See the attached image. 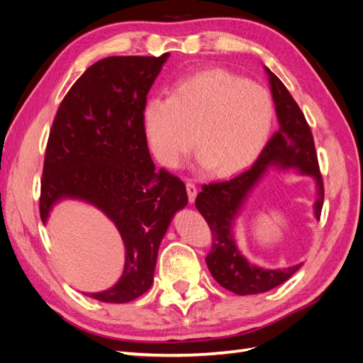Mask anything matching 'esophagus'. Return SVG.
I'll use <instances>...</instances> for the list:
<instances>
[{
    "mask_svg": "<svg viewBox=\"0 0 363 363\" xmlns=\"http://www.w3.org/2000/svg\"><path fill=\"white\" fill-rule=\"evenodd\" d=\"M186 191H188V196H189V201L194 203L196 199V186L192 182L186 183Z\"/></svg>",
    "mask_w": 363,
    "mask_h": 363,
    "instance_id": "esophagus-1",
    "label": "esophagus"
}]
</instances>
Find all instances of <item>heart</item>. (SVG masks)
<instances>
[{
  "instance_id": "obj_1",
  "label": "heart",
  "mask_w": 363,
  "mask_h": 363,
  "mask_svg": "<svg viewBox=\"0 0 363 363\" xmlns=\"http://www.w3.org/2000/svg\"><path fill=\"white\" fill-rule=\"evenodd\" d=\"M274 123L269 92L225 69L180 79L169 96H151L142 107L147 144L164 167L175 168L192 144L203 167L216 175L248 168L267 145Z\"/></svg>"
}]
</instances>
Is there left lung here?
<instances>
[{"mask_svg": "<svg viewBox=\"0 0 363 363\" xmlns=\"http://www.w3.org/2000/svg\"><path fill=\"white\" fill-rule=\"evenodd\" d=\"M271 94L279 118V131L268 140L252 167L228 182L203 184L195 200L199 212L212 230V251L206 257L208 271L223 288L238 295L262 294L277 288L298 271L303 263L283 269H268L251 263L236 245L235 223L238 215L269 167L279 169H298L300 175H309L315 182L316 200L313 215L321 216L324 203V184L318 167L313 136L309 124L279 77L265 68Z\"/></svg>", "mask_w": 363, "mask_h": 363, "instance_id": "8db88e82", "label": "left lung"}]
</instances>
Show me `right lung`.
<instances>
[{
  "label": "right lung",
  "instance_id": "1",
  "mask_svg": "<svg viewBox=\"0 0 363 363\" xmlns=\"http://www.w3.org/2000/svg\"><path fill=\"white\" fill-rule=\"evenodd\" d=\"M169 57L113 56L87 68L65 95L48 138L40 182V219L63 200L84 201L118 228L123 276L103 303H128L155 280L157 252L174 215L188 204L184 183L156 171L142 130V107Z\"/></svg>",
  "mask_w": 363,
  "mask_h": 363
}]
</instances>
